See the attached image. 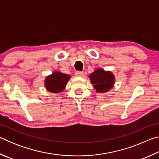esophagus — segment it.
Masks as SVG:
<instances>
[{"instance_id": "1", "label": "esophagus", "mask_w": 159, "mask_h": 159, "mask_svg": "<svg viewBox=\"0 0 159 159\" xmlns=\"http://www.w3.org/2000/svg\"><path fill=\"white\" fill-rule=\"evenodd\" d=\"M76 76L83 77V73L82 71H76Z\"/></svg>"}]
</instances>
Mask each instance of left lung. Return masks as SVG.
<instances>
[{"mask_svg":"<svg viewBox=\"0 0 159 159\" xmlns=\"http://www.w3.org/2000/svg\"><path fill=\"white\" fill-rule=\"evenodd\" d=\"M90 82L97 93H107L114 86L115 77L111 71L98 69L89 75Z\"/></svg>","mask_w":159,"mask_h":159,"instance_id":"1","label":"left lung"}]
</instances>
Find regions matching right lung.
<instances>
[{"label": "right lung", "mask_w": 159, "mask_h": 159, "mask_svg": "<svg viewBox=\"0 0 159 159\" xmlns=\"http://www.w3.org/2000/svg\"><path fill=\"white\" fill-rule=\"evenodd\" d=\"M69 79V75L62 74L60 71H55L45 78V88L49 92L59 93L65 89L66 83Z\"/></svg>", "instance_id": "obj_1"}]
</instances>
